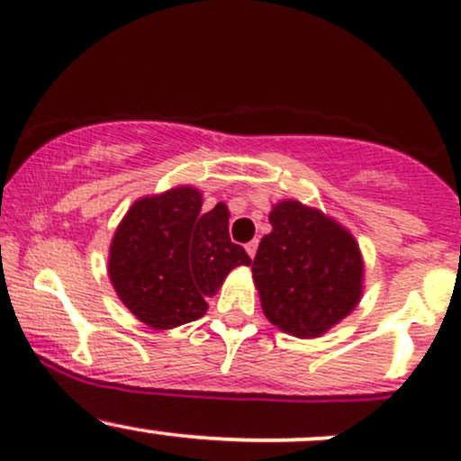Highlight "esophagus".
<instances>
[{
	"instance_id": "obj_1",
	"label": "esophagus",
	"mask_w": 461,
	"mask_h": 461,
	"mask_svg": "<svg viewBox=\"0 0 461 461\" xmlns=\"http://www.w3.org/2000/svg\"><path fill=\"white\" fill-rule=\"evenodd\" d=\"M247 254H249L251 258H256V251H258V240H251V242H247Z\"/></svg>"
}]
</instances>
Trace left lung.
<instances>
[{
	"label": "left lung",
	"mask_w": 461,
	"mask_h": 461,
	"mask_svg": "<svg viewBox=\"0 0 461 461\" xmlns=\"http://www.w3.org/2000/svg\"><path fill=\"white\" fill-rule=\"evenodd\" d=\"M251 265L267 320L293 337L330 330L357 308L363 258L346 227L300 201L273 205Z\"/></svg>",
	"instance_id": "8db88e82"
}]
</instances>
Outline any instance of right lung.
<instances>
[{"instance_id":"add662e5","label":"right lung","mask_w":461,"mask_h":461,"mask_svg":"<svg viewBox=\"0 0 461 461\" xmlns=\"http://www.w3.org/2000/svg\"><path fill=\"white\" fill-rule=\"evenodd\" d=\"M203 196L179 185L135 201L115 230L109 277L122 304L155 330L205 315L227 273L251 258L230 240L225 203L201 212Z\"/></svg>"}]
</instances>
